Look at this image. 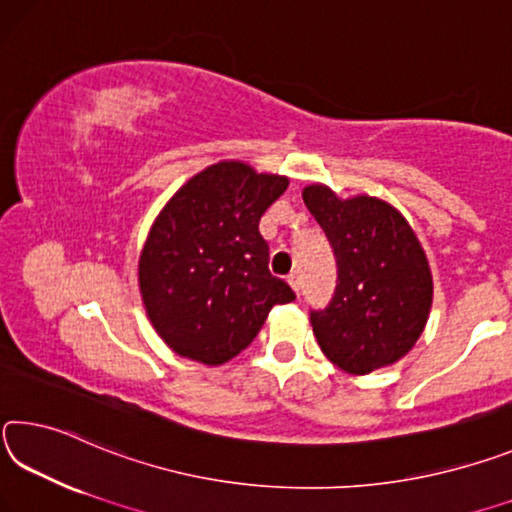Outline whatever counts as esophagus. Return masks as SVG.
<instances>
[{
  "label": "esophagus",
  "mask_w": 512,
  "mask_h": 512,
  "mask_svg": "<svg viewBox=\"0 0 512 512\" xmlns=\"http://www.w3.org/2000/svg\"><path fill=\"white\" fill-rule=\"evenodd\" d=\"M288 283H290V288L295 290V292H299V290H301V276H299L297 272L288 274Z\"/></svg>",
  "instance_id": "obj_1"
}]
</instances>
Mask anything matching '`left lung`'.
I'll return each instance as SVG.
<instances>
[{"label": "left lung", "mask_w": 512, "mask_h": 512, "mask_svg": "<svg viewBox=\"0 0 512 512\" xmlns=\"http://www.w3.org/2000/svg\"><path fill=\"white\" fill-rule=\"evenodd\" d=\"M304 204L338 265L331 301L311 311L324 356L351 374L397 363L422 335L433 299L431 270L413 229L381 199L342 201L320 183L304 190Z\"/></svg>", "instance_id": "8db88e82"}]
</instances>
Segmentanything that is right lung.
I'll return each mask as SVG.
<instances>
[{"label": "right lung", "instance_id": "obj_1", "mask_svg": "<svg viewBox=\"0 0 512 512\" xmlns=\"http://www.w3.org/2000/svg\"><path fill=\"white\" fill-rule=\"evenodd\" d=\"M286 177L229 161L199 172L156 217L142 249V301L177 354L222 365L251 345L272 306L295 292L270 272L263 213Z\"/></svg>", "mask_w": 512, "mask_h": 512}]
</instances>
